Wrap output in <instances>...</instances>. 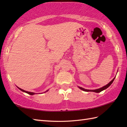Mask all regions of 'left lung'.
I'll use <instances>...</instances> for the list:
<instances>
[{
	"label": "left lung",
	"mask_w": 127,
	"mask_h": 127,
	"mask_svg": "<svg viewBox=\"0 0 127 127\" xmlns=\"http://www.w3.org/2000/svg\"><path fill=\"white\" fill-rule=\"evenodd\" d=\"M117 72H118V71H117ZM115 77H115L114 79H113L111 81H110L108 84H107L106 85H105V86H103V87H101V88H98V89H96V90H87V89H85V88H82V87H79V86H78V87H79L80 90H82V91H85V92H95V93H99V92H101V91H104V90H106V88H108L109 86L111 85L112 83V82H114V80H115Z\"/></svg>",
	"instance_id": "left-lung-1"
}]
</instances>
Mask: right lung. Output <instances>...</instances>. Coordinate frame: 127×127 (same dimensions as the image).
<instances>
[{"label":"right lung","mask_w":127,"mask_h":127,"mask_svg":"<svg viewBox=\"0 0 127 127\" xmlns=\"http://www.w3.org/2000/svg\"><path fill=\"white\" fill-rule=\"evenodd\" d=\"M17 88L19 89V90H21V91H22V92H25V93H28V94H30V95H34V94H36L35 93H34V92H28V91H26L23 90H22V89H21V88H20L18 87L17 86ZM48 90H47V91H46L45 92H44V93H46V92H48Z\"/></svg>","instance_id":"add662e5"}]
</instances>
